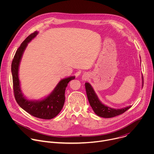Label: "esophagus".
<instances>
[{"label":"esophagus","mask_w":154,"mask_h":154,"mask_svg":"<svg viewBox=\"0 0 154 154\" xmlns=\"http://www.w3.org/2000/svg\"><path fill=\"white\" fill-rule=\"evenodd\" d=\"M82 80H86L87 79H88V78H89V76H88V74H84L83 75H82Z\"/></svg>","instance_id":"esophagus-1"}]
</instances>
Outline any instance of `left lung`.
I'll use <instances>...</instances> for the list:
<instances>
[{
  "mask_svg": "<svg viewBox=\"0 0 154 154\" xmlns=\"http://www.w3.org/2000/svg\"><path fill=\"white\" fill-rule=\"evenodd\" d=\"M143 86V77L142 75ZM85 89L88 99L90 102L94 113L99 116L105 118H113L124 113L131 106H128L121 109H115L109 107L103 104L99 99L96 93H95L93 87L89 83H85Z\"/></svg>",
  "mask_w": 154,
  "mask_h": 154,
  "instance_id": "obj_1",
  "label": "left lung"
}]
</instances>
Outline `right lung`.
Segmentation results:
<instances>
[{"mask_svg":"<svg viewBox=\"0 0 154 154\" xmlns=\"http://www.w3.org/2000/svg\"><path fill=\"white\" fill-rule=\"evenodd\" d=\"M37 31L30 35L22 42L17 49L11 63L13 90L15 99L18 105L31 115L40 119H51L61 112L65 100V90L68 83L75 79L71 76L61 80L52 93L45 98L39 100H30L26 99L22 92L18 71L20 62L24 52L30 42L38 35Z\"/></svg>","mask_w":154,"mask_h":154,"instance_id":"1","label":"right lung"}]
</instances>
